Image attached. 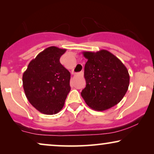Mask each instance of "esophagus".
Returning a JSON list of instances; mask_svg holds the SVG:
<instances>
[{
    "instance_id": "obj_1",
    "label": "esophagus",
    "mask_w": 154,
    "mask_h": 154,
    "mask_svg": "<svg viewBox=\"0 0 154 154\" xmlns=\"http://www.w3.org/2000/svg\"><path fill=\"white\" fill-rule=\"evenodd\" d=\"M83 71H82V72H81V73H79V75H83ZM79 75V74H77V73H75V75Z\"/></svg>"
}]
</instances>
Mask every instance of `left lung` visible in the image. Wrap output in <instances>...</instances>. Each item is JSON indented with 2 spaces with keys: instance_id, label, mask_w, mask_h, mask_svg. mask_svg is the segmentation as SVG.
I'll use <instances>...</instances> for the list:
<instances>
[{
  "instance_id": "1",
  "label": "left lung",
  "mask_w": 154,
  "mask_h": 154,
  "mask_svg": "<svg viewBox=\"0 0 154 154\" xmlns=\"http://www.w3.org/2000/svg\"><path fill=\"white\" fill-rule=\"evenodd\" d=\"M86 86L81 96L89 107L104 111L121 102L130 84L128 71L121 60L106 50L83 52Z\"/></svg>"
}]
</instances>
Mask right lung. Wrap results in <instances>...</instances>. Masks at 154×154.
<instances>
[{
    "instance_id": "right-lung-1",
    "label": "right lung",
    "mask_w": 154,
    "mask_h": 154,
    "mask_svg": "<svg viewBox=\"0 0 154 154\" xmlns=\"http://www.w3.org/2000/svg\"><path fill=\"white\" fill-rule=\"evenodd\" d=\"M66 50L55 46L46 48L31 61L23 73L26 98L44 114H55L62 110L71 90L70 72L60 62Z\"/></svg>"
}]
</instances>
